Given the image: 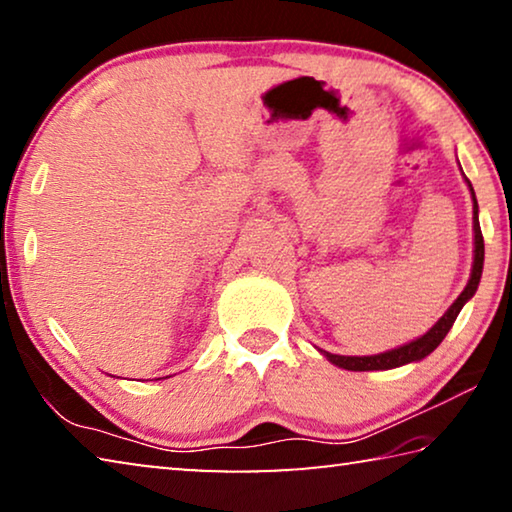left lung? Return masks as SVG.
<instances>
[{"instance_id":"left-lung-1","label":"left lung","mask_w":512,"mask_h":512,"mask_svg":"<svg viewBox=\"0 0 512 512\" xmlns=\"http://www.w3.org/2000/svg\"><path fill=\"white\" fill-rule=\"evenodd\" d=\"M467 187H470L472 201H474V264H472L470 282H467V287L463 289L461 296L454 300V305L449 307L443 316H440L438 323L433 325L427 334H422L420 339H415V341L406 343V345H400V348H395V350L372 354V357H341V354H332V352L320 350L329 361L334 363V366L345 368V370H354V372L391 370V368H400V366H406V363H413V361H420L424 357H429V354L436 350L440 343H443L447 332L454 325L456 316L461 314L463 305L474 296L476 289H479L481 273H483V235H481V225H479V203H476V196H474V189L470 185V180H467Z\"/></svg>"}]
</instances>
